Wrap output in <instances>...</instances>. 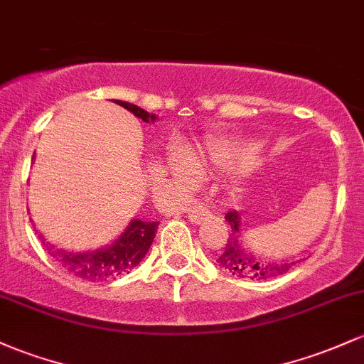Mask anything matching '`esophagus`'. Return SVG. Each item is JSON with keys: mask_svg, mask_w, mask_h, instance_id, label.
<instances>
[{"mask_svg": "<svg viewBox=\"0 0 364 364\" xmlns=\"http://www.w3.org/2000/svg\"><path fill=\"white\" fill-rule=\"evenodd\" d=\"M191 202L193 203L186 209V214H188V219L193 223V225H198V223L203 221V219L209 218L210 210L202 200H191Z\"/></svg>", "mask_w": 364, "mask_h": 364, "instance_id": "34e87169", "label": "esophagus"}]
</instances>
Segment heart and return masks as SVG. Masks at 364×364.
<instances>
[{"instance_id": "b5f03b06", "label": "heart", "mask_w": 364, "mask_h": 364, "mask_svg": "<svg viewBox=\"0 0 364 364\" xmlns=\"http://www.w3.org/2000/svg\"><path fill=\"white\" fill-rule=\"evenodd\" d=\"M171 162H173V167H174L176 173L181 176V178L188 179L195 174L193 164H191L183 154H178V151H174L173 157H171Z\"/></svg>"}]
</instances>
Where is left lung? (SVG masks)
<instances>
[{
  "label": "left lung",
  "mask_w": 364,
  "mask_h": 364,
  "mask_svg": "<svg viewBox=\"0 0 364 364\" xmlns=\"http://www.w3.org/2000/svg\"><path fill=\"white\" fill-rule=\"evenodd\" d=\"M226 223L231 226L230 238L219 257L215 259L218 264L237 278L247 279H269L279 274H285L295 262L290 261H266L259 255H254L249 250L243 249L240 240V218L238 213L230 210L226 215Z\"/></svg>",
  "instance_id": "1"
}]
</instances>
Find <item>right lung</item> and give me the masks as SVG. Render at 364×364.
<instances>
[{
    "instance_id": "add662e5",
    "label": "right lung",
    "mask_w": 364,
    "mask_h": 364,
    "mask_svg": "<svg viewBox=\"0 0 364 364\" xmlns=\"http://www.w3.org/2000/svg\"><path fill=\"white\" fill-rule=\"evenodd\" d=\"M114 102L145 122H154L157 119V115L149 114L133 103L121 102V100H114ZM157 228V221L131 219L129 226L124 230L117 240L110 245L102 247V249L93 250V252H67V250L57 249L50 243L45 245V242L43 245L46 247L48 254L74 277L86 279V282H109V279L127 274L134 266L141 262L154 242Z\"/></svg>"
}]
</instances>
